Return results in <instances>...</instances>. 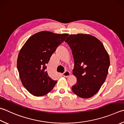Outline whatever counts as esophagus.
<instances>
[{
	"label": "esophagus",
	"instance_id": "34e87169",
	"mask_svg": "<svg viewBox=\"0 0 124 124\" xmlns=\"http://www.w3.org/2000/svg\"><path fill=\"white\" fill-rule=\"evenodd\" d=\"M70 72L69 71H66L64 73H63V75L64 77H68V76H70Z\"/></svg>",
	"mask_w": 124,
	"mask_h": 124
}]
</instances>
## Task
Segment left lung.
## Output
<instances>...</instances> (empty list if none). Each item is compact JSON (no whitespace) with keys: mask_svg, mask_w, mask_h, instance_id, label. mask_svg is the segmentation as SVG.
Returning <instances> with one entry per match:
<instances>
[{"mask_svg":"<svg viewBox=\"0 0 124 124\" xmlns=\"http://www.w3.org/2000/svg\"><path fill=\"white\" fill-rule=\"evenodd\" d=\"M65 42L71 49L75 64L73 74L77 78L72 91L81 98L92 97L106 78L109 55L100 40L91 35H70Z\"/></svg>","mask_w":124,"mask_h":124,"instance_id":"1","label":"left lung"}]
</instances>
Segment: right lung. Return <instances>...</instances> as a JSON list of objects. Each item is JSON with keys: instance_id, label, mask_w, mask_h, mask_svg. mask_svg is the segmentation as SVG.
Returning <instances> with one entry per match:
<instances>
[{"instance_id": "right-lung-1", "label": "right lung", "mask_w": 124, "mask_h": 124, "mask_svg": "<svg viewBox=\"0 0 124 124\" xmlns=\"http://www.w3.org/2000/svg\"><path fill=\"white\" fill-rule=\"evenodd\" d=\"M68 35L40 31L31 36L22 46L18 56L17 69L22 85L32 95H46L57 83L49 75L46 64Z\"/></svg>"}]
</instances>
